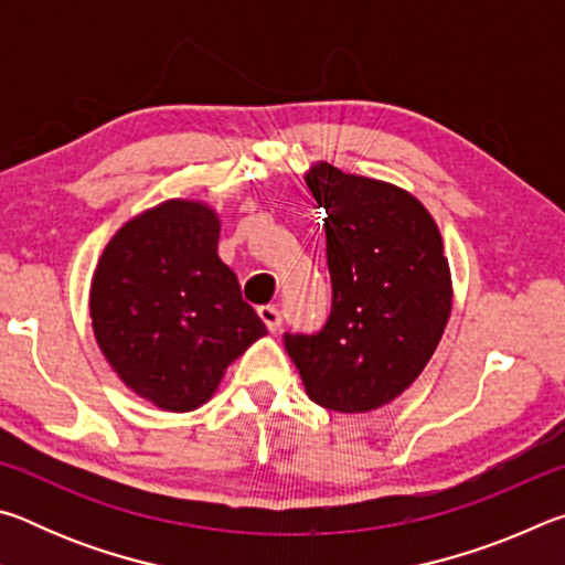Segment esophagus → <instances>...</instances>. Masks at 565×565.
<instances>
[{
	"label": "esophagus",
	"mask_w": 565,
	"mask_h": 565,
	"mask_svg": "<svg viewBox=\"0 0 565 565\" xmlns=\"http://www.w3.org/2000/svg\"><path fill=\"white\" fill-rule=\"evenodd\" d=\"M259 317L266 323V329L276 333L281 329V311L276 306H259Z\"/></svg>",
	"instance_id": "esophagus-1"
}]
</instances>
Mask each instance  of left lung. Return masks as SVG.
<instances>
[{
  "label": "left lung",
  "mask_w": 565,
  "mask_h": 565,
  "mask_svg": "<svg viewBox=\"0 0 565 565\" xmlns=\"http://www.w3.org/2000/svg\"><path fill=\"white\" fill-rule=\"evenodd\" d=\"M303 179L327 209L333 303L319 333L284 343L313 404L369 414L414 384L444 337L454 306L444 238L428 209L388 181L329 161Z\"/></svg>",
  "instance_id": "8db88e82"
}]
</instances>
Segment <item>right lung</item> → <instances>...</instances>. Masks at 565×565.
Here are the masks:
<instances>
[{
    "label": "right lung",
    "instance_id": "obj_1",
    "mask_svg": "<svg viewBox=\"0 0 565 565\" xmlns=\"http://www.w3.org/2000/svg\"><path fill=\"white\" fill-rule=\"evenodd\" d=\"M218 226L209 204L167 199L109 238L92 276L104 359L124 386L171 414L206 404L232 361L266 333L218 259Z\"/></svg>",
    "mask_w": 565,
    "mask_h": 565
}]
</instances>
